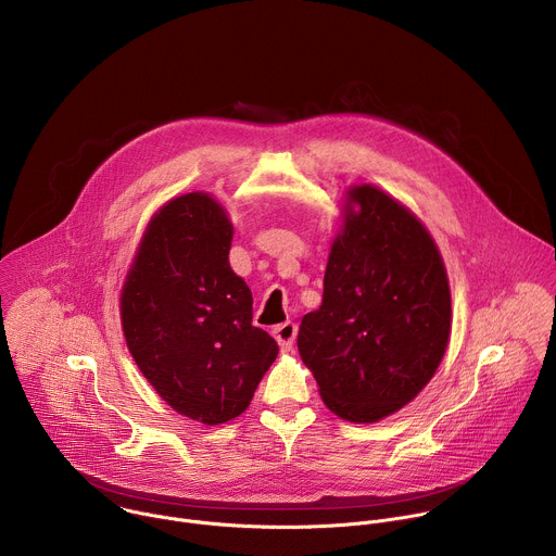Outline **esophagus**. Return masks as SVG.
<instances>
[{"mask_svg":"<svg viewBox=\"0 0 556 556\" xmlns=\"http://www.w3.org/2000/svg\"><path fill=\"white\" fill-rule=\"evenodd\" d=\"M273 334H275L277 343H279V348H281V352H290V350H292V345H294L296 326H294L292 321H286V324L277 326V328L273 330Z\"/></svg>","mask_w":556,"mask_h":556,"instance_id":"esophagus-1","label":"esophagus"}]
</instances>
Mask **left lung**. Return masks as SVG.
<instances>
[{
    "label": "left lung",
    "instance_id": "1",
    "mask_svg": "<svg viewBox=\"0 0 556 556\" xmlns=\"http://www.w3.org/2000/svg\"><path fill=\"white\" fill-rule=\"evenodd\" d=\"M451 334V290L429 230L371 185L348 191L324 303L296 337L330 412L378 422L433 378Z\"/></svg>",
    "mask_w": 556,
    "mask_h": 556
}]
</instances>
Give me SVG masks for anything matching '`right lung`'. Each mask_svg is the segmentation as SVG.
Masks as SVG:
<instances>
[{
	"label": "right lung",
	"mask_w": 556,
	"mask_h": 556,
	"mask_svg": "<svg viewBox=\"0 0 556 556\" xmlns=\"http://www.w3.org/2000/svg\"><path fill=\"white\" fill-rule=\"evenodd\" d=\"M232 224L206 193L157 211L121 294L127 348L178 414L222 425L244 414L279 354L253 326V294L228 264Z\"/></svg>",
	"instance_id": "add662e5"
}]
</instances>
